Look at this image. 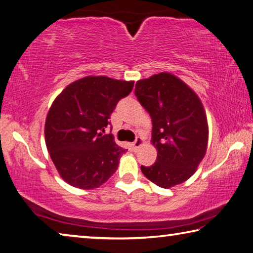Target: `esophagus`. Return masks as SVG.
Returning a JSON list of instances; mask_svg holds the SVG:
<instances>
[{
    "instance_id": "34e87169",
    "label": "esophagus",
    "mask_w": 253,
    "mask_h": 253,
    "mask_svg": "<svg viewBox=\"0 0 253 253\" xmlns=\"http://www.w3.org/2000/svg\"><path fill=\"white\" fill-rule=\"evenodd\" d=\"M142 143H143V139L141 138V136H138V138L135 139V141L133 143H132V148H133L134 150L135 149H138L140 145H142Z\"/></svg>"
}]
</instances>
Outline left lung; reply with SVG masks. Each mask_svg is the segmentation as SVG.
Here are the masks:
<instances>
[{"label":"left lung","instance_id":"left-lung-1","mask_svg":"<svg viewBox=\"0 0 253 253\" xmlns=\"http://www.w3.org/2000/svg\"><path fill=\"white\" fill-rule=\"evenodd\" d=\"M135 95L152 119L157 162L141 171L159 187L169 189L191 178L208 147L207 115L201 100L175 75L162 72L135 84Z\"/></svg>","mask_w":253,"mask_h":253}]
</instances>
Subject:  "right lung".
I'll return each mask as SVG.
<instances>
[{
    "label": "right lung",
    "mask_w": 253,
    "mask_h": 253,
    "mask_svg": "<svg viewBox=\"0 0 253 253\" xmlns=\"http://www.w3.org/2000/svg\"><path fill=\"white\" fill-rule=\"evenodd\" d=\"M133 81L108 77L82 78L69 84L53 101L45 120V144L57 172L72 187L99 188L118 169L126 151L112 134H102L110 115Z\"/></svg>",
    "instance_id": "1"
}]
</instances>
